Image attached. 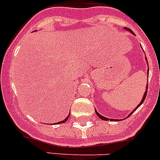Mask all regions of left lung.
I'll use <instances>...</instances> for the list:
<instances>
[{"mask_svg":"<svg viewBox=\"0 0 160 160\" xmlns=\"http://www.w3.org/2000/svg\"><path fill=\"white\" fill-rule=\"evenodd\" d=\"M125 28V29H126V30L129 31H130V32H131V33H132V34H134V32H133V31H132V30H130V29H129V28ZM146 61H147V58H146ZM148 67H149V65H148ZM148 75H149V68H148ZM147 88H148V85H147V86H146V92H145L144 95H143V97H142V99L141 102H140V103H139V105H137V106H136V108H135V109H134V110H133V111H132V112H131V113H130V114H129V116H131V115H132V113H133V112H135V111H136V109H137V108H139V106H140V105H142V103H143V102H144L145 98H146V95H147ZM95 112H96V115H97V116H98V117H99V118H101V119H102V120H105V121H108V119H109V118H105V117H104V116H101V115H100V114H99V113H98V112H97V111H96V110H95ZM114 120H115V121H118V119H112V118H111V119H110V121H114Z\"/></svg>","mask_w":160,"mask_h":160,"instance_id":"left-lung-1","label":"left lung"}]
</instances>
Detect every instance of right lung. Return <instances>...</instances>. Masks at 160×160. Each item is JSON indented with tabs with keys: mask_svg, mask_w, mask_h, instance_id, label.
<instances>
[{
	"mask_svg": "<svg viewBox=\"0 0 160 160\" xmlns=\"http://www.w3.org/2000/svg\"><path fill=\"white\" fill-rule=\"evenodd\" d=\"M69 116H70V113H69L68 116H67L66 118H65V119L63 120V121H61V122H57V123H56V124H61V123H64V122H66L67 120H68V117H69Z\"/></svg>",
	"mask_w": 160,
	"mask_h": 160,
	"instance_id": "right-lung-1",
	"label": "right lung"
}]
</instances>
